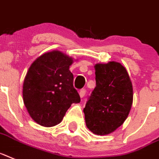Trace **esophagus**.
<instances>
[{
    "mask_svg": "<svg viewBox=\"0 0 159 159\" xmlns=\"http://www.w3.org/2000/svg\"><path fill=\"white\" fill-rule=\"evenodd\" d=\"M85 93H86V89H81L80 91V98H84Z\"/></svg>",
    "mask_w": 159,
    "mask_h": 159,
    "instance_id": "34e87169",
    "label": "esophagus"
}]
</instances>
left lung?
<instances>
[{
    "label": "left lung",
    "mask_w": 159,
    "mask_h": 159,
    "mask_svg": "<svg viewBox=\"0 0 159 159\" xmlns=\"http://www.w3.org/2000/svg\"><path fill=\"white\" fill-rule=\"evenodd\" d=\"M96 87L84 109L86 125L97 135H107L124 124L133 101L127 70L116 61L95 66Z\"/></svg>",
    "instance_id": "1"
}]
</instances>
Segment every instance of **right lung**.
<instances>
[{"label": "right lung", "mask_w": 159, "mask_h": 159, "mask_svg": "<svg viewBox=\"0 0 159 159\" xmlns=\"http://www.w3.org/2000/svg\"><path fill=\"white\" fill-rule=\"evenodd\" d=\"M72 62L71 57L52 51L41 55L30 66L23 83V102L38 124L57 125L72 103L80 102L69 70Z\"/></svg>", "instance_id": "obj_1"}]
</instances>
